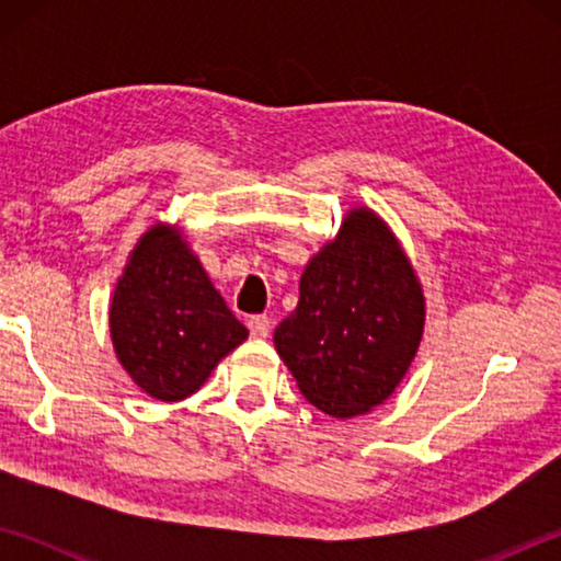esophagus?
Instances as JSON below:
<instances>
[{
	"label": "esophagus",
	"mask_w": 561,
	"mask_h": 561,
	"mask_svg": "<svg viewBox=\"0 0 561 561\" xmlns=\"http://www.w3.org/2000/svg\"><path fill=\"white\" fill-rule=\"evenodd\" d=\"M247 327H250V334L254 339H267L270 336V329H272V321H270V317L257 314V317H250V321H247Z\"/></svg>",
	"instance_id": "obj_1"
}]
</instances>
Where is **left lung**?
<instances>
[{"instance_id": "1", "label": "left lung", "mask_w": 561, "mask_h": 561, "mask_svg": "<svg viewBox=\"0 0 561 561\" xmlns=\"http://www.w3.org/2000/svg\"><path fill=\"white\" fill-rule=\"evenodd\" d=\"M423 329V284L403 244L381 215L354 205L304 267L297 309L274 329V348L304 398L346 421L393 396Z\"/></svg>"}]
</instances>
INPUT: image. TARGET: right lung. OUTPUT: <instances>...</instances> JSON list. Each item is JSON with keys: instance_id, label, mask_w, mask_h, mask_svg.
Returning <instances> with one entry per match:
<instances>
[{"instance_id": "obj_1", "label": "right lung", "mask_w": 561, "mask_h": 561, "mask_svg": "<svg viewBox=\"0 0 561 561\" xmlns=\"http://www.w3.org/2000/svg\"><path fill=\"white\" fill-rule=\"evenodd\" d=\"M108 329L118 364L156 401L201 391L217 364L250 336L213 287L183 230L153 222L116 282Z\"/></svg>"}]
</instances>
